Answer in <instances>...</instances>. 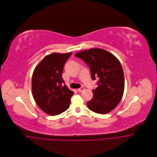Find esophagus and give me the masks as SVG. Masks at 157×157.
<instances>
[{
	"instance_id": "1",
	"label": "esophagus",
	"mask_w": 157,
	"mask_h": 157,
	"mask_svg": "<svg viewBox=\"0 0 157 157\" xmlns=\"http://www.w3.org/2000/svg\"><path fill=\"white\" fill-rule=\"evenodd\" d=\"M83 90H84V87H80V88L78 89V91L79 92H82V91H83Z\"/></svg>"
}]
</instances>
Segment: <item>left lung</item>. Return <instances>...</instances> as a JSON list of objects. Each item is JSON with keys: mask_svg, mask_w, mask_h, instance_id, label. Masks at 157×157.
Returning <instances> with one entry per match:
<instances>
[{"mask_svg": "<svg viewBox=\"0 0 157 157\" xmlns=\"http://www.w3.org/2000/svg\"><path fill=\"white\" fill-rule=\"evenodd\" d=\"M75 56L89 65L93 80L99 78L97 87L92 90L93 97L87 103L89 109L99 114L110 112L124 93V78L120 62L110 52L99 48L80 51Z\"/></svg>", "mask_w": 157, "mask_h": 157, "instance_id": "left-lung-1", "label": "left lung"}]
</instances>
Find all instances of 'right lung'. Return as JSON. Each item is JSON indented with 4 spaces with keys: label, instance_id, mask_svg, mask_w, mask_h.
Listing matches in <instances>:
<instances>
[{
    "label": "right lung",
    "instance_id": "obj_1",
    "mask_svg": "<svg viewBox=\"0 0 157 157\" xmlns=\"http://www.w3.org/2000/svg\"><path fill=\"white\" fill-rule=\"evenodd\" d=\"M72 54L54 52L46 56L37 65L32 76V94L38 107L45 113L55 116L70 107L73 92L62 78L63 67Z\"/></svg>",
    "mask_w": 157,
    "mask_h": 157
}]
</instances>
